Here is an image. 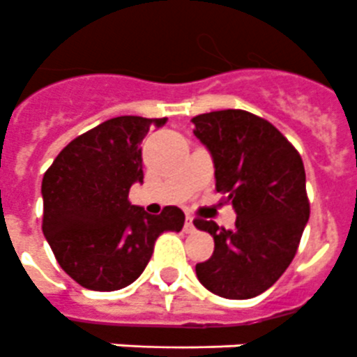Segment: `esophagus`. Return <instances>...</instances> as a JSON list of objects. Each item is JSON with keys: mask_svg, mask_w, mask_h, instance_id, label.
I'll return each mask as SVG.
<instances>
[{"mask_svg": "<svg viewBox=\"0 0 357 357\" xmlns=\"http://www.w3.org/2000/svg\"><path fill=\"white\" fill-rule=\"evenodd\" d=\"M184 230H186L188 234L195 230V225H193V218H192V215H188V218H186V223H184Z\"/></svg>", "mask_w": 357, "mask_h": 357, "instance_id": "1", "label": "esophagus"}]
</instances>
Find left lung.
Returning <instances> with one entry per match:
<instances>
[{
    "mask_svg": "<svg viewBox=\"0 0 357 357\" xmlns=\"http://www.w3.org/2000/svg\"><path fill=\"white\" fill-rule=\"evenodd\" d=\"M215 167V190L236 212L232 230L195 219L213 238L212 258L195 265L213 295L245 301L275 284L295 258L310 219L301 155L269 121L245 110H218L192 119Z\"/></svg>",
    "mask_w": 357,
    "mask_h": 357,
    "instance_id": "obj_1",
    "label": "left lung"
}]
</instances>
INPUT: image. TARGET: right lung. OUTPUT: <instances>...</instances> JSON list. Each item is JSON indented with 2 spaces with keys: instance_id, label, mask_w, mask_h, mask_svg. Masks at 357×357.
Wrapping results in <instances>:
<instances>
[{
  "instance_id": "add662e5",
  "label": "right lung",
  "mask_w": 357,
  "mask_h": 357,
  "mask_svg": "<svg viewBox=\"0 0 357 357\" xmlns=\"http://www.w3.org/2000/svg\"><path fill=\"white\" fill-rule=\"evenodd\" d=\"M167 119L119 116L77 136L59 153L42 181V230L56 261L92 291L132 284L149 264L156 238L181 232L184 212L165 206L151 215L130 204L144 182L142 142Z\"/></svg>"
}]
</instances>
